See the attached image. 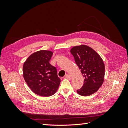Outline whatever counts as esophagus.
Instances as JSON below:
<instances>
[{"label":"esophagus","instance_id":"34e87169","mask_svg":"<svg viewBox=\"0 0 128 128\" xmlns=\"http://www.w3.org/2000/svg\"><path fill=\"white\" fill-rule=\"evenodd\" d=\"M65 78H68V79H70V78H71V76H70V75L69 74H66L65 75Z\"/></svg>","mask_w":128,"mask_h":128}]
</instances>
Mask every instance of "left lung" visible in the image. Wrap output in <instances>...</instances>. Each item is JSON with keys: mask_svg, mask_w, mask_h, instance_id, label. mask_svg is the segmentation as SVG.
Instances as JSON below:
<instances>
[{"mask_svg": "<svg viewBox=\"0 0 128 128\" xmlns=\"http://www.w3.org/2000/svg\"><path fill=\"white\" fill-rule=\"evenodd\" d=\"M70 52L85 78L78 94L82 96L94 94L104 81L105 66L102 58L92 48L84 44L73 47Z\"/></svg>", "mask_w": 128, "mask_h": 128, "instance_id": "1", "label": "left lung"}]
</instances>
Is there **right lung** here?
<instances>
[{
    "label": "right lung",
    "mask_w": 128,
    "mask_h": 128,
    "mask_svg": "<svg viewBox=\"0 0 128 128\" xmlns=\"http://www.w3.org/2000/svg\"><path fill=\"white\" fill-rule=\"evenodd\" d=\"M53 52L41 50L30 56L23 65V76L34 94L43 97L52 96L58 90L60 79L56 68L50 63Z\"/></svg>",
    "instance_id": "right-lung-1"
}]
</instances>
